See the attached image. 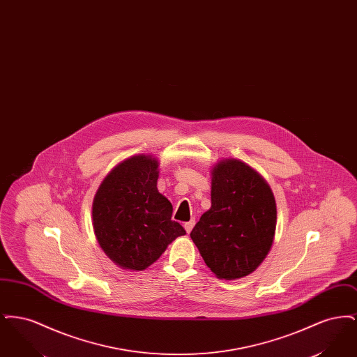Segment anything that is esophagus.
I'll return each mask as SVG.
<instances>
[{
    "mask_svg": "<svg viewBox=\"0 0 357 357\" xmlns=\"http://www.w3.org/2000/svg\"><path fill=\"white\" fill-rule=\"evenodd\" d=\"M194 225H195V220H190V221L185 223V230H186L187 233H190L192 230Z\"/></svg>",
    "mask_w": 357,
    "mask_h": 357,
    "instance_id": "1",
    "label": "esophagus"
}]
</instances>
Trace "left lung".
<instances>
[{"instance_id": "left-lung-1", "label": "left lung", "mask_w": 357, "mask_h": 357, "mask_svg": "<svg viewBox=\"0 0 357 357\" xmlns=\"http://www.w3.org/2000/svg\"><path fill=\"white\" fill-rule=\"evenodd\" d=\"M277 207L272 188L248 163L223 158L211 169V207L190 237L221 280L249 275L272 249Z\"/></svg>"}]
</instances>
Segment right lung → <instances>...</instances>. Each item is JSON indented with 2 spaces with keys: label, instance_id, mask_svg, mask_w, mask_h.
Returning <instances> with one entry per match:
<instances>
[{
  "label": "right lung",
  "instance_id": "add662e5",
  "mask_svg": "<svg viewBox=\"0 0 357 357\" xmlns=\"http://www.w3.org/2000/svg\"><path fill=\"white\" fill-rule=\"evenodd\" d=\"M158 159L139 153L109 171L95 194V236L121 269H147L175 238L186 234L182 225L171 220L172 204L158 191Z\"/></svg>",
  "mask_w": 357,
  "mask_h": 357
}]
</instances>
